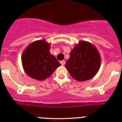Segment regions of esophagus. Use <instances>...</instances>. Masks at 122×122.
Here are the masks:
<instances>
[{
	"label": "esophagus",
	"mask_w": 122,
	"mask_h": 122,
	"mask_svg": "<svg viewBox=\"0 0 122 122\" xmlns=\"http://www.w3.org/2000/svg\"><path fill=\"white\" fill-rule=\"evenodd\" d=\"M60 63H61V65H62V66H63V65H65V62L64 60H62V61L60 62Z\"/></svg>",
	"instance_id": "obj_1"
}]
</instances>
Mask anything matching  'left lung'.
<instances>
[{"instance_id":"1","label":"left lung","mask_w":122,"mask_h":122,"mask_svg":"<svg viewBox=\"0 0 122 122\" xmlns=\"http://www.w3.org/2000/svg\"><path fill=\"white\" fill-rule=\"evenodd\" d=\"M100 65L101 57L97 48L89 42L80 41L71 51L65 68L75 80L85 81L95 76Z\"/></svg>"}]
</instances>
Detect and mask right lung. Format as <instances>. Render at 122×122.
Masks as SVG:
<instances>
[{
	"label": "right lung",
	"instance_id": "add662e5",
	"mask_svg": "<svg viewBox=\"0 0 122 122\" xmlns=\"http://www.w3.org/2000/svg\"><path fill=\"white\" fill-rule=\"evenodd\" d=\"M50 44L46 40H41L33 42L25 49L21 61L28 76L38 81L45 80L60 66L59 61L50 53Z\"/></svg>",
	"mask_w": 122,
	"mask_h": 122
}]
</instances>
